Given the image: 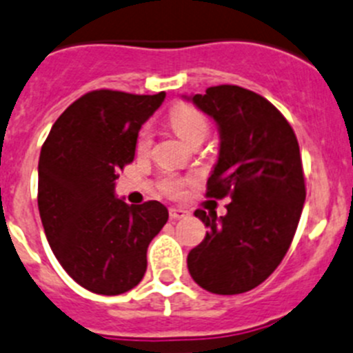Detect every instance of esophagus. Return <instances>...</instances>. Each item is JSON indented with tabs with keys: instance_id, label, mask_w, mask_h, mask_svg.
Listing matches in <instances>:
<instances>
[{
	"instance_id": "esophagus-1",
	"label": "esophagus",
	"mask_w": 353,
	"mask_h": 353,
	"mask_svg": "<svg viewBox=\"0 0 353 353\" xmlns=\"http://www.w3.org/2000/svg\"><path fill=\"white\" fill-rule=\"evenodd\" d=\"M169 214H170V219H174V221H177V219H184V217L190 216V212H188L186 209H183V207H170Z\"/></svg>"
}]
</instances>
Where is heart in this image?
<instances>
[{
    "label": "heart",
    "mask_w": 353,
    "mask_h": 353,
    "mask_svg": "<svg viewBox=\"0 0 353 353\" xmlns=\"http://www.w3.org/2000/svg\"><path fill=\"white\" fill-rule=\"evenodd\" d=\"M170 123L184 143L192 141L193 137H205L207 132H209V120H207L205 114L196 108L190 106V104H179V106L174 108L172 113H170ZM151 137H153L151 128L144 127L139 134V139H137V151L139 153H146L150 150ZM183 188L184 181L177 179V177H167L165 183H163V192L170 196L183 195Z\"/></svg>",
    "instance_id": "obj_1"
}]
</instances>
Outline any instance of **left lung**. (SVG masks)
Here are the masks:
<instances>
[{
    "label": "left lung",
    "mask_w": 353,
    "mask_h": 353,
    "mask_svg": "<svg viewBox=\"0 0 353 353\" xmlns=\"http://www.w3.org/2000/svg\"><path fill=\"white\" fill-rule=\"evenodd\" d=\"M184 99L219 130L207 196L232 199L226 216L195 210L209 232L188 254V270L214 294L251 291L281 265L301 217L306 190L298 139L281 111L247 88L217 85Z\"/></svg>",
    "instance_id": "1"
}]
</instances>
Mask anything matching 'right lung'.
I'll return each instance as SVG.
<instances>
[{
    "instance_id": "right-lung-1",
    "label": "right lung",
    "mask_w": 353,
    "mask_h": 353,
    "mask_svg": "<svg viewBox=\"0 0 353 353\" xmlns=\"http://www.w3.org/2000/svg\"><path fill=\"white\" fill-rule=\"evenodd\" d=\"M165 92L94 90L52 127L38 163V209L55 258L95 294L130 291L146 273V251L169 219L157 200L128 205L114 196L118 172L134 160L144 121Z\"/></svg>"
}]
</instances>
